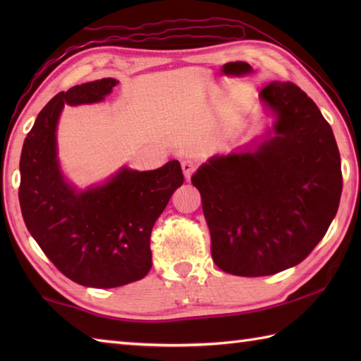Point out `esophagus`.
I'll return each mask as SVG.
<instances>
[{
  "mask_svg": "<svg viewBox=\"0 0 361 361\" xmlns=\"http://www.w3.org/2000/svg\"><path fill=\"white\" fill-rule=\"evenodd\" d=\"M195 169H197V163L192 159H185L181 163V171H183V173H185L186 180L190 178V175L195 172Z\"/></svg>",
  "mask_w": 361,
  "mask_h": 361,
  "instance_id": "obj_1",
  "label": "esophagus"
}]
</instances>
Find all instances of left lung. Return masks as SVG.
<instances>
[{
    "label": "left lung",
    "instance_id": "1",
    "mask_svg": "<svg viewBox=\"0 0 361 361\" xmlns=\"http://www.w3.org/2000/svg\"><path fill=\"white\" fill-rule=\"evenodd\" d=\"M259 97L271 128L192 175L214 262L245 278L302 262L331 226L343 189L338 145L317 104L291 82H271Z\"/></svg>",
    "mask_w": 361,
    "mask_h": 361
}]
</instances>
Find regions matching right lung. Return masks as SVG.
I'll use <instances>...</instances> for the list:
<instances>
[{
	"label": "right lung",
	"instance_id": "add662e5",
	"mask_svg": "<svg viewBox=\"0 0 361 361\" xmlns=\"http://www.w3.org/2000/svg\"><path fill=\"white\" fill-rule=\"evenodd\" d=\"M116 79L82 83L54 96L38 113L20 158V206L26 228L66 278L113 288L142 279L152 268L150 234L185 181L176 159L155 171L127 166L80 190L60 169L57 124L65 105L101 102Z\"/></svg>",
	"mask_w": 361,
	"mask_h": 361
}]
</instances>
